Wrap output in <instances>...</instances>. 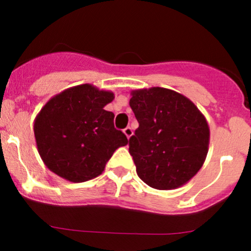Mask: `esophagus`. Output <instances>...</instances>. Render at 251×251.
<instances>
[{"instance_id":"1","label":"esophagus","mask_w":251,"mask_h":251,"mask_svg":"<svg viewBox=\"0 0 251 251\" xmlns=\"http://www.w3.org/2000/svg\"><path fill=\"white\" fill-rule=\"evenodd\" d=\"M124 133H125V135H126V137L130 138L131 136L133 135V131H132V128H131V127H126L125 130H124Z\"/></svg>"}]
</instances>
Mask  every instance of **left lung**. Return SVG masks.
Masks as SVG:
<instances>
[{
  "label": "left lung",
  "instance_id": "obj_1",
  "mask_svg": "<svg viewBox=\"0 0 251 251\" xmlns=\"http://www.w3.org/2000/svg\"><path fill=\"white\" fill-rule=\"evenodd\" d=\"M138 126L130 138L138 177L151 188L175 189L201 170L209 149L207 121L197 105L164 87L131 91Z\"/></svg>",
  "mask_w": 251,
  "mask_h": 251
}]
</instances>
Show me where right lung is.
<instances>
[{"label":"right lung","mask_w":251,"mask_h":251,"mask_svg":"<svg viewBox=\"0 0 251 251\" xmlns=\"http://www.w3.org/2000/svg\"><path fill=\"white\" fill-rule=\"evenodd\" d=\"M114 100L110 91L90 83L53 96L34 121L37 151L45 165L74 183L104 171L105 164L127 138L114 127V114L104 109Z\"/></svg>","instance_id":"obj_1"}]
</instances>
